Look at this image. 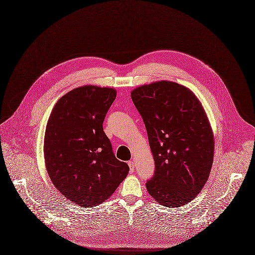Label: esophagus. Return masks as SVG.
<instances>
[{"instance_id":"34e87169","label":"esophagus","mask_w":255,"mask_h":255,"mask_svg":"<svg viewBox=\"0 0 255 255\" xmlns=\"http://www.w3.org/2000/svg\"><path fill=\"white\" fill-rule=\"evenodd\" d=\"M128 165H129V167H130V172L133 173L134 170H135V163H134L133 161H129V162H128Z\"/></svg>"}]
</instances>
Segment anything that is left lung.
<instances>
[{
	"label": "left lung",
	"instance_id": "left-lung-1",
	"mask_svg": "<svg viewBox=\"0 0 255 255\" xmlns=\"http://www.w3.org/2000/svg\"><path fill=\"white\" fill-rule=\"evenodd\" d=\"M131 98L155 162L145 183L149 195L168 208L189 203L207 182L214 161V135L201 103L190 89L166 80L137 87Z\"/></svg>",
	"mask_w": 255,
	"mask_h": 255
}]
</instances>
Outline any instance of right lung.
<instances>
[{
    "mask_svg": "<svg viewBox=\"0 0 255 255\" xmlns=\"http://www.w3.org/2000/svg\"><path fill=\"white\" fill-rule=\"evenodd\" d=\"M116 98L114 88L78 87L59 99L47 121V173L62 195L80 207H95L109 199L129 173L103 129Z\"/></svg>",
    "mask_w": 255,
    "mask_h": 255,
    "instance_id": "1",
    "label": "right lung"
}]
</instances>
